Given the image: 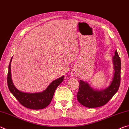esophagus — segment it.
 <instances>
[{
    "instance_id": "obj_1",
    "label": "esophagus",
    "mask_w": 129,
    "mask_h": 129,
    "mask_svg": "<svg viewBox=\"0 0 129 129\" xmlns=\"http://www.w3.org/2000/svg\"><path fill=\"white\" fill-rule=\"evenodd\" d=\"M76 75V74L75 72H72V76H75Z\"/></svg>"
}]
</instances>
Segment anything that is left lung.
Returning <instances> with one entry per match:
<instances>
[{
    "label": "left lung",
    "mask_w": 129,
    "mask_h": 129,
    "mask_svg": "<svg viewBox=\"0 0 129 129\" xmlns=\"http://www.w3.org/2000/svg\"><path fill=\"white\" fill-rule=\"evenodd\" d=\"M114 73L113 80L108 88L104 90L93 89L86 82L79 81V89L77 94L78 101L87 108H94L104 106L113 97L118 90L121 82V58L117 51L113 57Z\"/></svg>",
    "instance_id": "obj_1"
}]
</instances>
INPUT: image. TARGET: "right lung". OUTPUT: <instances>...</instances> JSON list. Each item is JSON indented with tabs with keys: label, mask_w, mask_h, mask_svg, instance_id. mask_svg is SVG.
Returning a JSON list of instances; mask_svg holds the SVG:
<instances>
[{
	"label": "right lung",
	"mask_w": 129,
	"mask_h": 129,
	"mask_svg": "<svg viewBox=\"0 0 129 129\" xmlns=\"http://www.w3.org/2000/svg\"><path fill=\"white\" fill-rule=\"evenodd\" d=\"M12 57L8 65L7 78V85L10 92L25 108L34 110H39L46 108L51 102L56 89L64 80V76H63L61 77L54 80L44 91L41 93H27L22 92L17 90L12 82L11 74V62L12 61Z\"/></svg>",
	"instance_id": "add662e5"
}]
</instances>
